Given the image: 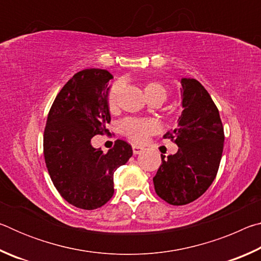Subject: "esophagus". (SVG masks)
Listing matches in <instances>:
<instances>
[{
	"mask_svg": "<svg viewBox=\"0 0 261 261\" xmlns=\"http://www.w3.org/2000/svg\"><path fill=\"white\" fill-rule=\"evenodd\" d=\"M143 151H144L143 147L137 146V145H132V152H134V154H140Z\"/></svg>",
	"mask_w": 261,
	"mask_h": 261,
	"instance_id": "obj_1",
	"label": "esophagus"
}]
</instances>
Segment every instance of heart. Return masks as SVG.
I'll list each match as a JSON object with an SVG mask.
<instances>
[{
    "label": "heart",
    "instance_id": "obj_1",
    "mask_svg": "<svg viewBox=\"0 0 261 261\" xmlns=\"http://www.w3.org/2000/svg\"><path fill=\"white\" fill-rule=\"evenodd\" d=\"M121 92V84L115 83L110 87L108 93V106L110 109H115L118 102V96ZM145 94L147 99L154 94H162L166 98L167 92L161 84L159 83H149L145 86ZM118 129L120 132L130 139L134 143H144L148 139V137L155 134L160 130V124L156 120L153 118H136V117H126L118 123Z\"/></svg>",
    "mask_w": 261,
    "mask_h": 261
}]
</instances>
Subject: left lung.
Listing matches in <instances>:
<instances>
[{
  "mask_svg": "<svg viewBox=\"0 0 261 261\" xmlns=\"http://www.w3.org/2000/svg\"><path fill=\"white\" fill-rule=\"evenodd\" d=\"M183 112L169 138L178 146L174 155L161 154L162 163L153 177L154 189L168 204L187 205L213 183L223 152L224 132L219 110L208 92L193 78L180 79Z\"/></svg>",
  "mask_w": 261,
  "mask_h": 261,
  "instance_id": "obj_1",
  "label": "left lung"
}]
</instances>
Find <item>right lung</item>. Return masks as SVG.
I'll return each instance as SVG.
<instances>
[{
  "label": "right lung",
  "instance_id": "1",
  "mask_svg": "<svg viewBox=\"0 0 261 261\" xmlns=\"http://www.w3.org/2000/svg\"><path fill=\"white\" fill-rule=\"evenodd\" d=\"M102 69L77 72L56 95L43 134V155L57 191L82 210L103 206L114 194V173L132 156L124 140L103 153L91 139L107 131L110 123L108 83Z\"/></svg>",
  "mask_w": 261,
  "mask_h": 261
}]
</instances>
